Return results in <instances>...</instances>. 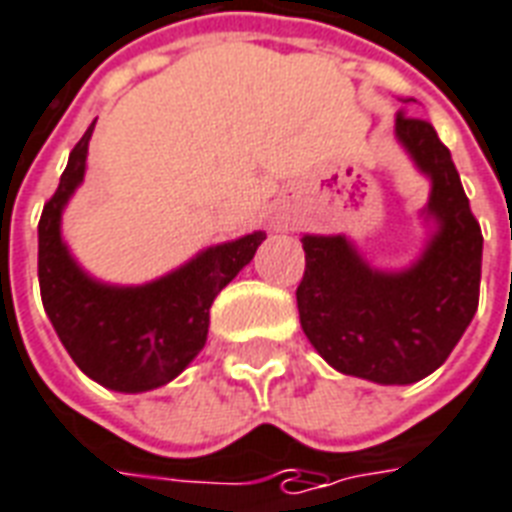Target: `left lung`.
Listing matches in <instances>:
<instances>
[{"mask_svg": "<svg viewBox=\"0 0 512 512\" xmlns=\"http://www.w3.org/2000/svg\"><path fill=\"white\" fill-rule=\"evenodd\" d=\"M394 134L432 183L421 256L380 270L345 234H305L297 288L302 329L326 364L380 386L416 383L451 356L478 310L483 259V234L434 126L399 113Z\"/></svg>", "mask_w": 512, "mask_h": 512, "instance_id": "left-lung-1", "label": "left lung"}]
</instances>
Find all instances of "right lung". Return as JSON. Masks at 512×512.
Here are the masks:
<instances>
[{
	"instance_id": "1",
	"label": "right lung",
	"mask_w": 512,
	"mask_h": 512,
	"mask_svg": "<svg viewBox=\"0 0 512 512\" xmlns=\"http://www.w3.org/2000/svg\"><path fill=\"white\" fill-rule=\"evenodd\" d=\"M96 124V121H94ZM94 124L72 148L59 188L40 218V291L72 361L99 386L142 394L175 380L207 343L210 305L251 264L264 232L218 242L142 286H115L80 267L61 237L64 207L86 178Z\"/></svg>"
}]
</instances>
